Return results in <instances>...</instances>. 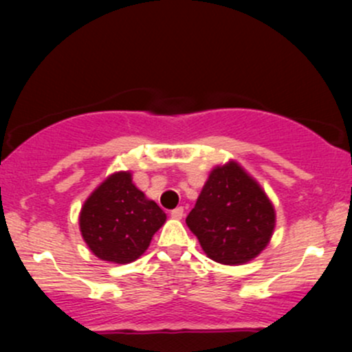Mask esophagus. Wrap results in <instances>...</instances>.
<instances>
[{
	"mask_svg": "<svg viewBox=\"0 0 352 352\" xmlns=\"http://www.w3.org/2000/svg\"><path fill=\"white\" fill-rule=\"evenodd\" d=\"M170 217H172V218H175V220H180V218L184 217V207H177V208H173L172 212H170Z\"/></svg>",
	"mask_w": 352,
	"mask_h": 352,
	"instance_id": "obj_1",
	"label": "esophagus"
}]
</instances>
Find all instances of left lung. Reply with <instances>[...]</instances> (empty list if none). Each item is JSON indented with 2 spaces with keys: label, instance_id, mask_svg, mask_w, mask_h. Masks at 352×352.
I'll use <instances>...</instances> for the list:
<instances>
[{
  "label": "left lung",
  "instance_id": "8db88e82",
  "mask_svg": "<svg viewBox=\"0 0 352 352\" xmlns=\"http://www.w3.org/2000/svg\"><path fill=\"white\" fill-rule=\"evenodd\" d=\"M185 221L210 260L238 266L268 246L276 212L261 185L236 160H228L208 173Z\"/></svg>",
  "mask_w": 352,
  "mask_h": 352
}]
</instances>
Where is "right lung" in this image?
<instances>
[{
	"label": "right lung",
	"mask_w": 352,
	"mask_h": 352,
	"mask_svg": "<svg viewBox=\"0 0 352 352\" xmlns=\"http://www.w3.org/2000/svg\"><path fill=\"white\" fill-rule=\"evenodd\" d=\"M167 215L132 182V172H114L84 201L79 230L99 260L127 265L151 245Z\"/></svg>",
	"instance_id": "1"
}]
</instances>
